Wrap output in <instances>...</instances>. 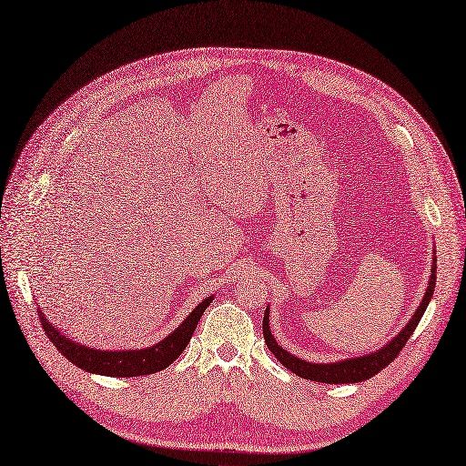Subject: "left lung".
Masks as SVG:
<instances>
[{"mask_svg":"<svg viewBox=\"0 0 466 466\" xmlns=\"http://www.w3.org/2000/svg\"><path fill=\"white\" fill-rule=\"evenodd\" d=\"M433 255H435V252H433ZM435 268H437V264H435V257H433L428 289L424 293V299H421L420 307L416 309V313L412 315L410 322H408L406 327L397 336H394L387 346L373 351V354L351 358V360H342V361H334V363H309L307 360L295 358L293 354H289V351H286L284 348L278 346L276 338L272 336L270 327H268V315H270V309H268V307H266L264 320H262V332H264L266 346L278 358V361L284 365V368H288L298 377H303V379H309V380H317V383L342 385V383H360V380L371 379L380 370H385L387 365L399 356V351L404 348V344L408 342V338H410L412 332L416 330L421 315H424L428 303L431 301L433 288H435Z\"/></svg>","mask_w":466,"mask_h":466,"instance_id":"obj_1","label":"left lung"}]
</instances>
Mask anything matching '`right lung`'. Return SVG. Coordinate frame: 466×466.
Wrapping results in <instances>:
<instances>
[{"instance_id": "add662e5", "label": "right lung", "mask_w": 466, "mask_h": 466, "mask_svg": "<svg viewBox=\"0 0 466 466\" xmlns=\"http://www.w3.org/2000/svg\"><path fill=\"white\" fill-rule=\"evenodd\" d=\"M211 299H214V295L196 307L175 332H171L167 338H163L161 342L153 344L151 348L146 350H93L69 340V338H66L58 329L52 327L46 317L42 315V311H38V317L42 322V329H45L46 336L50 338V342L58 348L62 356H66L74 365H77L79 370L108 377H139L165 370L167 365H171L182 351H185L196 327H198L200 317L204 315Z\"/></svg>"}]
</instances>
